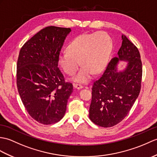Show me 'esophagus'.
Here are the masks:
<instances>
[{"label": "esophagus", "mask_w": 157, "mask_h": 157, "mask_svg": "<svg viewBox=\"0 0 157 157\" xmlns=\"http://www.w3.org/2000/svg\"><path fill=\"white\" fill-rule=\"evenodd\" d=\"M74 86L75 88L78 89V90H80V89L83 88V86L81 84H78V83H74Z\"/></svg>", "instance_id": "1"}]
</instances>
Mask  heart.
<instances>
[{"label": "heart", "instance_id": "heart-1", "mask_svg": "<svg viewBox=\"0 0 157 157\" xmlns=\"http://www.w3.org/2000/svg\"><path fill=\"white\" fill-rule=\"evenodd\" d=\"M112 49V39L104 32L83 34L73 39L68 51L62 52L59 62L62 70L69 75H74L79 66L82 68L72 80L87 83L94 74H99L106 66Z\"/></svg>", "mask_w": 157, "mask_h": 157}]
</instances>
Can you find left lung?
Masks as SVG:
<instances>
[{
	"label": "left lung",
	"instance_id": "8db88e82",
	"mask_svg": "<svg viewBox=\"0 0 157 157\" xmlns=\"http://www.w3.org/2000/svg\"><path fill=\"white\" fill-rule=\"evenodd\" d=\"M118 57L112 58L101 77L94 82L89 111L92 121L101 127H111L124 118L139 95L143 69L137 47L122 35ZM120 61L126 67L118 71Z\"/></svg>",
	"mask_w": 157,
	"mask_h": 157
}]
</instances>
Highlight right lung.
I'll use <instances>...</instances> for the list:
<instances>
[{
	"label": "right lung",
	"instance_id": "add662e5",
	"mask_svg": "<svg viewBox=\"0 0 157 157\" xmlns=\"http://www.w3.org/2000/svg\"><path fill=\"white\" fill-rule=\"evenodd\" d=\"M70 28L47 27L21 49L17 65V85L21 99L31 117L43 124L63 118L73 85L65 82L58 67L61 47Z\"/></svg>",
	"mask_w": 157,
	"mask_h": 157
}]
</instances>
